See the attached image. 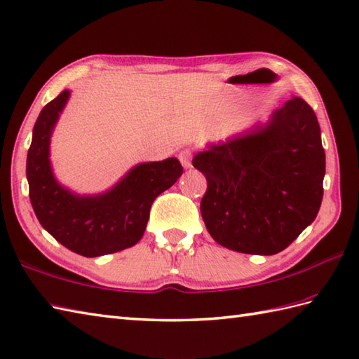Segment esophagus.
<instances>
[{"instance_id": "obj_1", "label": "esophagus", "mask_w": 359, "mask_h": 359, "mask_svg": "<svg viewBox=\"0 0 359 359\" xmlns=\"http://www.w3.org/2000/svg\"><path fill=\"white\" fill-rule=\"evenodd\" d=\"M191 158H193V154L189 149H184L179 152V160L180 163L184 165V168H191Z\"/></svg>"}]
</instances>
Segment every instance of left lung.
<instances>
[{
    "label": "left lung",
    "mask_w": 359,
    "mask_h": 359,
    "mask_svg": "<svg viewBox=\"0 0 359 359\" xmlns=\"http://www.w3.org/2000/svg\"><path fill=\"white\" fill-rule=\"evenodd\" d=\"M207 179L202 219L219 245L247 255L285 250L323 202L325 152L316 114L301 97L193 158Z\"/></svg>",
    "instance_id": "obj_1"
}]
</instances>
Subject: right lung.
Masks as SVG:
<instances>
[{"label": "right lung", "instance_id": "right-lung-1", "mask_svg": "<svg viewBox=\"0 0 359 359\" xmlns=\"http://www.w3.org/2000/svg\"><path fill=\"white\" fill-rule=\"evenodd\" d=\"M71 98L65 89L38 116L27 151L29 197L36 219L52 238L86 257L117 253L135 245L147 230L149 210L158 194L184 172L175 157L134 165L111 188L80 194L53 172L50 140Z\"/></svg>", "mask_w": 359, "mask_h": 359}]
</instances>
